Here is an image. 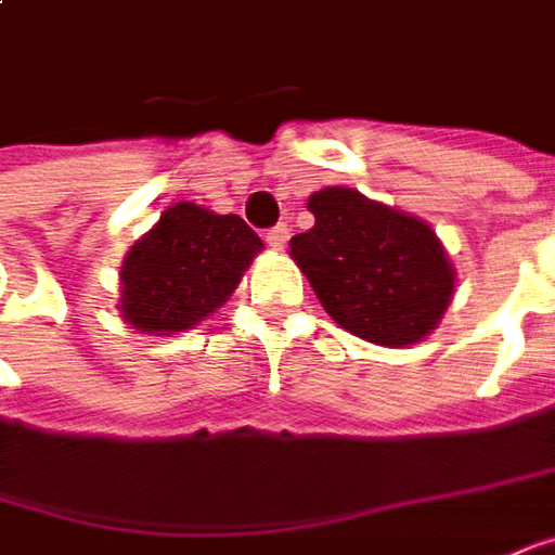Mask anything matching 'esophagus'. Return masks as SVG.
<instances>
[{"instance_id": "34e87169", "label": "esophagus", "mask_w": 555, "mask_h": 555, "mask_svg": "<svg viewBox=\"0 0 555 555\" xmlns=\"http://www.w3.org/2000/svg\"><path fill=\"white\" fill-rule=\"evenodd\" d=\"M285 242H288V223H276L273 230H267V245H270V248L282 251Z\"/></svg>"}]
</instances>
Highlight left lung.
Instances as JSON below:
<instances>
[{
  "mask_svg": "<svg viewBox=\"0 0 555 555\" xmlns=\"http://www.w3.org/2000/svg\"><path fill=\"white\" fill-rule=\"evenodd\" d=\"M315 223L292 240V260L340 328L380 347H409L442 322L454 263L427 220L325 186L307 199Z\"/></svg>",
  "mask_w": 555,
  "mask_h": 555,
  "instance_id": "1",
  "label": "left lung"
}]
</instances>
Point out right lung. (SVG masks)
I'll use <instances>...</instances> for the list:
<instances>
[{"label":"right lung","instance_id":"obj_1","mask_svg":"<svg viewBox=\"0 0 555 555\" xmlns=\"http://www.w3.org/2000/svg\"><path fill=\"white\" fill-rule=\"evenodd\" d=\"M260 251L240 215L175 202L122 258L116 310L144 335L186 332L223 307Z\"/></svg>","mask_w":555,"mask_h":555}]
</instances>
